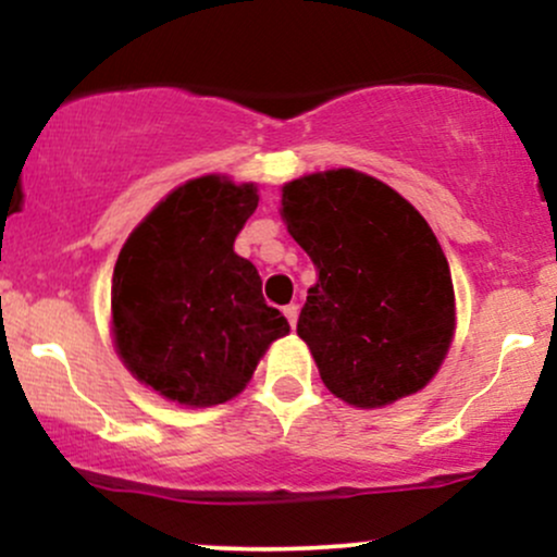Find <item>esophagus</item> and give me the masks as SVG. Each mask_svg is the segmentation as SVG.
<instances>
[{
  "label": "esophagus",
  "mask_w": 557,
  "mask_h": 557,
  "mask_svg": "<svg viewBox=\"0 0 557 557\" xmlns=\"http://www.w3.org/2000/svg\"><path fill=\"white\" fill-rule=\"evenodd\" d=\"M283 314L287 317V322H290V327H296V322H298V306H296V304H287L285 309H283Z\"/></svg>",
  "instance_id": "esophagus-1"
}]
</instances>
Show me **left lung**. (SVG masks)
Returning <instances> with one entry per match:
<instances>
[{
	"mask_svg": "<svg viewBox=\"0 0 557 557\" xmlns=\"http://www.w3.org/2000/svg\"><path fill=\"white\" fill-rule=\"evenodd\" d=\"M280 214L319 274L298 337L330 393L356 408L419 393L456 330L450 267L424 216L356 170L285 183Z\"/></svg>",
	"mask_w": 557,
	"mask_h": 557,
	"instance_id": "obj_1",
	"label": "left lung"
}]
</instances>
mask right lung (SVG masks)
Listing matches in <instances>:
<instances>
[{"label":"right lung","instance_id":"right-lung-1","mask_svg":"<svg viewBox=\"0 0 557 557\" xmlns=\"http://www.w3.org/2000/svg\"><path fill=\"white\" fill-rule=\"evenodd\" d=\"M257 203L253 183L196 177L162 198L120 251L114 348L138 382L172 403L235 398L264 350L290 332L261 296L257 267L233 251Z\"/></svg>","mask_w":557,"mask_h":557}]
</instances>
